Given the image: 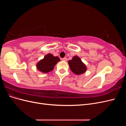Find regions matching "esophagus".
Returning a JSON list of instances; mask_svg holds the SVG:
<instances>
[{
  "instance_id": "obj_1",
  "label": "esophagus",
  "mask_w": 126,
  "mask_h": 126,
  "mask_svg": "<svg viewBox=\"0 0 126 126\" xmlns=\"http://www.w3.org/2000/svg\"><path fill=\"white\" fill-rule=\"evenodd\" d=\"M62 60L63 61H64V62H66V61L67 60V58H62Z\"/></svg>"
}]
</instances>
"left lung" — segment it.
Here are the masks:
<instances>
[{"instance_id": "1", "label": "left lung", "mask_w": 126, "mask_h": 126, "mask_svg": "<svg viewBox=\"0 0 126 126\" xmlns=\"http://www.w3.org/2000/svg\"><path fill=\"white\" fill-rule=\"evenodd\" d=\"M71 70L76 75L84 73L86 70V67L77 56H74L71 60L68 62Z\"/></svg>"}]
</instances>
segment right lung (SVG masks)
<instances>
[{
	"mask_svg": "<svg viewBox=\"0 0 126 126\" xmlns=\"http://www.w3.org/2000/svg\"><path fill=\"white\" fill-rule=\"evenodd\" d=\"M59 61V57H54L51 54H48L37 63V69L44 73H47L53 70L56 63Z\"/></svg>",
	"mask_w": 126,
	"mask_h": 126,
	"instance_id": "obj_1",
	"label": "right lung"
}]
</instances>
